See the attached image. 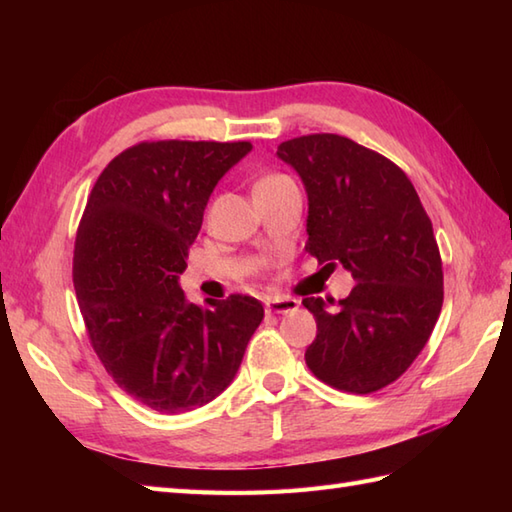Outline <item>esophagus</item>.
Here are the masks:
<instances>
[{
  "instance_id": "obj_1",
  "label": "esophagus",
  "mask_w": 512,
  "mask_h": 512,
  "mask_svg": "<svg viewBox=\"0 0 512 512\" xmlns=\"http://www.w3.org/2000/svg\"><path fill=\"white\" fill-rule=\"evenodd\" d=\"M268 314H288L299 308V301L292 297H270L264 301Z\"/></svg>"
}]
</instances>
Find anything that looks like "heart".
<instances>
[{
	"instance_id": "obj_1",
	"label": "heart",
	"mask_w": 512,
	"mask_h": 512,
	"mask_svg": "<svg viewBox=\"0 0 512 512\" xmlns=\"http://www.w3.org/2000/svg\"><path fill=\"white\" fill-rule=\"evenodd\" d=\"M290 180L288 176H281V173H266V176H262L257 180L255 189H264V187H273V184H279V182H286Z\"/></svg>"
}]
</instances>
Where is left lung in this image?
<instances>
[{"label":"left lung","instance_id":"1","mask_svg":"<svg viewBox=\"0 0 512 512\" xmlns=\"http://www.w3.org/2000/svg\"><path fill=\"white\" fill-rule=\"evenodd\" d=\"M277 156L308 193L306 250L356 279L334 303L306 297L317 339L310 372L352 394L394 383L427 345L442 310V259L427 211L405 171L339 134L286 140Z\"/></svg>","mask_w":512,"mask_h":512}]
</instances>
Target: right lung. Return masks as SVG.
I'll return each instance as SVG.
<instances>
[{
    "label": "right lung",
    "mask_w": 512,
    "mask_h": 512,
    "mask_svg": "<svg viewBox=\"0 0 512 512\" xmlns=\"http://www.w3.org/2000/svg\"><path fill=\"white\" fill-rule=\"evenodd\" d=\"M250 143L158 140L96 180L74 242V290L116 385L160 413L202 407L233 383L264 319L255 297L189 303L180 288L206 202Z\"/></svg>",
    "instance_id": "add662e5"
}]
</instances>
